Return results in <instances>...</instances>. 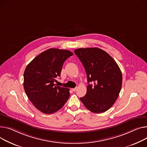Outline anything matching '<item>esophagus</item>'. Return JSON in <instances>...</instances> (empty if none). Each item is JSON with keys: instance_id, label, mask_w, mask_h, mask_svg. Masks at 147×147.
<instances>
[{"instance_id": "1", "label": "esophagus", "mask_w": 147, "mask_h": 147, "mask_svg": "<svg viewBox=\"0 0 147 147\" xmlns=\"http://www.w3.org/2000/svg\"><path fill=\"white\" fill-rule=\"evenodd\" d=\"M77 89V87H75V88H73V89H72L71 90L73 91V92H76Z\"/></svg>"}]
</instances>
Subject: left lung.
I'll use <instances>...</instances> for the list:
<instances>
[{
	"mask_svg": "<svg viewBox=\"0 0 147 147\" xmlns=\"http://www.w3.org/2000/svg\"><path fill=\"white\" fill-rule=\"evenodd\" d=\"M74 52L84 67L89 84L86 94L80 100L93 113L106 112L115 103L122 87V76L118 65L109 54L98 48H79Z\"/></svg>",
	"mask_w": 147,
	"mask_h": 147,
	"instance_id": "obj_1",
	"label": "left lung"
}]
</instances>
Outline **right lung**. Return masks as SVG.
<instances>
[{
	"mask_svg": "<svg viewBox=\"0 0 147 147\" xmlns=\"http://www.w3.org/2000/svg\"><path fill=\"white\" fill-rule=\"evenodd\" d=\"M73 53L68 50L50 48L29 63L24 74L25 92L34 106L41 112L51 114L60 110L70 96L69 89L57 86L63 65Z\"/></svg>",
	"mask_w": 147,
	"mask_h": 147,
	"instance_id": "1",
	"label": "right lung"
}]
</instances>
